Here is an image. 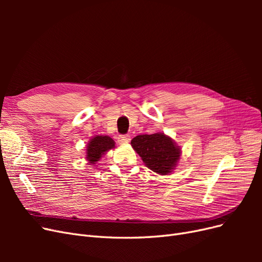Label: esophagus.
I'll list each match as a JSON object with an SVG mask.
<instances>
[{
	"instance_id": "34e87169",
	"label": "esophagus",
	"mask_w": 262,
	"mask_h": 262,
	"mask_svg": "<svg viewBox=\"0 0 262 262\" xmlns=\"http://www.w3.org/2000/svg\"><path fill=\"white\" fill-rule=\"evenodd\" d=\"M130 140H131L130 136H128V134H123V136H119L118 143L119 144H126V143H129Z\"/></svg>"
}]
</instances>
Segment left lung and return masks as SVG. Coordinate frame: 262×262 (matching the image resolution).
I'll return each instance as SVG.
<instances>
[{"mask_svg":"<svg viewBox=\"0 0 262 262\" xmlns=\"http://www.w3.org/2000/svg\"><path fill=\"white\" fill-rule=\"evenodd\" d=\"M131 145L146 167L160 175H168L175 169L181 155L180 146L162 132L141 134L132 139Z\"/></svg>","mask_w":262,"mask_h":262,"instance_id":"left-lung-1","label":"left lung"}]
</instances>
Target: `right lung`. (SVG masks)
Returning a JSON list of instances; mask_svg holds the SVG:
<instances>
[{"instance_id": "obj_1", "label": "right lung", "mask_w": 262, "mask_h": 262, "mask_svg": "<svg viewBox=\"0 0 262 262\" xmlns=\"http://www.w3.org/2000/svg\"><path fill=\"white\" fill-rule=\"evenodd\" d=\"M115 147V141L107 136L92 138L86 145V160L90 164H96L109 149Z\"/></svg>"}]
</instances>
